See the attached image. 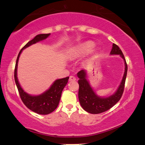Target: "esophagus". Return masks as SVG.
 Masks as SVG:
<instances>
[{"label": "esophagus", "instance_id": "esophagus-1", "mask_svg": "<svg viewBox=\"0 0 145 145\" xmlns=\"http://www.w3.org/2000/svg\"><path fill=\"white\" fill-rule=\"evenodd\" d=\"M69 80L70 81H75V80H76V78L74 77V76H70Z\"/></svg>", "mask_w": 145, "mask_h": 145}]
</instances>
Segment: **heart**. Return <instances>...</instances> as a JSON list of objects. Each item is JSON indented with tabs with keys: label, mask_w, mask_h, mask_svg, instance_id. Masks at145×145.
<instances>
[{
	"label": "heart",
	"mask_w": 145,
	"mask_h": 145,
	"mask_svg": "<svg viewBox=\"0 0 145 145\" xmlns=\"http://www.w3.org/2000/svg\"><path fill=\"white\" fill-rule=\"evenodd\" d=\"M94 47L95 43H93V41H88L78 46L77 50H76V52H77V54L78 55L84 54L88 53L90 51H91Z\"/></svg>",
	"instance_id": "1"
}]
</instances>
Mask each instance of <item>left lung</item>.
Masks as SVG:
<instances>
[{
    "label": "left lung",
    "mask_w": 145,
    "mask_h": 145,
    "mask_svg": "<svg viewBox=\"0 0 145 145\" xmlns=\"http://www.w3.org/2000/svg\"><path fill=\"white\" fill-rule=\"evenodd\" d=\"M111 55H120L123 59L125 62V72L122 80L116 91L113 95L108 97H100L91 87L89 82L86 79V72L82 70L77 73L79 89H78V100L80 105L86 111L91 114H99L107 111L116 104L121 99L124 91L125 83L127 73V65L123 54L122 51L116 44H112V48L110 53Z\"/></svg>",
    "instance_id": "8db88e82"
}]
</instances>
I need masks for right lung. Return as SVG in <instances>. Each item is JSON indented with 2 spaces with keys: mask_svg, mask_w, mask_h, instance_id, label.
<instances>
[{
  "mask_svg": "<svg viewBox=\"0 0 145 145\" xmlns=\"http://www.w3.org/2000/svg\"><path fill=\"white\" fill-rule=\"evenodd\" d=\"M50 34H41L36 36L33 40L29 41L24 47L21 49L16 59L15 68H14V80L18 88L20 97L25 106L31 110L32 111L40 114H48L52 112L57 107L59 103L61 93L65 86L67 85L69 77L60 78L56 80L52 85L45 92L36 96L30 95L24 91L22 88L17 78V68L18 62L20 54L24 49L27 48L28 46L36 43L39 41L45 40L50 36Z\"/></svg>",
  "mask_w": 145,
  "mask_h": 145,
  "instance_id": "right-lung-1",
  "label": "right lung"
}]
</instances>
